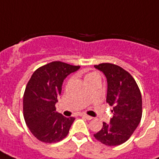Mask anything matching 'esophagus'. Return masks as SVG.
Returning a JSON list of instances; mask_svg holds the SVG:
<instances>
[{"label":"esophagus","mask_w":159,"mask_h":159,"mask_svg":"<svg viewBox=\"0 0 159 159\" xmlns=\"http://www.w3.org/2000/svg\"><path fill=\"white\" fill-rule=\"evenodd\" d=\"M81 116L82 117H83V118H86L87 120H92V119H93L92 117V116H87V115H86V114H81Z\"/></svg>","instance_id":"esophagus-1"}]
</instances>
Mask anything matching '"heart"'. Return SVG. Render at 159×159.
<instances>
[{"mask_svg": "<svg viewBox=\"0 0 159 159\" xmlns=\"http://www.w3.org/2000/svg\"><path fill=\"white\" fill-rule=\"evenodd\" d=\"M96 75H97L96 73H88V74H87L85 76V82H87V81H88L89 79L92 78L93 77H95Z\"/></svg>", "mask_w": 159, "mask_h": 159, "instance_id": "heart-1", "label": "heart"}]
</instances>
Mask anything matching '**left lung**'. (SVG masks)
Returning a JSON list of instances; mask_svg holds the SVG:
<instances>
[{"instance_id": "left-lung-1", "label": "left lung", "mask_w": 159, "mask_h": 159, "mask_svg": "<svg viewBox=\"0 0 159 159\" xmlns=\"http://www.w3.org/2000/svg\"><path fill=\"white\" fill-rule=\"evenodd\" d=\"M94 67L106 76V102L113 107L110 123L103 122L102 129L94 137L106 145H120L128 140L141 120L140 91L134 77L122 67L107 62Z\"/></svg>"}]
</instances>
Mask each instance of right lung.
<instances>
[{"mask_svg":"<svg viewBox=\"0 0 159 159\" xmlns=\"http://www.w3.org/2000/svg\"><path fill=\"white\" fill-rule=\"evenodd\" d=\"M79 68L56 61L40 67L31 76L23 97L24 118L39 140L56 143L67 135L75 118L57 112L55 104L65 78Z\"/></svg>","mask_w":159,"mask_h":159,"instance_id":"1","label":"right lung"}]
</instances>
